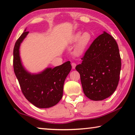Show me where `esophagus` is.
Here are the masks:
<instances>
[{
  "label": "esophagus",
  "mask_w": 135,
  "mask_h": 135,
  "mask_svg": "<svg viewBox=\"0 0 135 135\" xmlns=\"http://www.w3.org/2000/svg\"><path fill=\"white\" fill-rule=\"evenodd\" d=\"M71 66H72L73 69H75V68H76V64L74 63V62H72L71 63Z\"/></svg>",
  "instance_id": "esophagus-1"
}]
</instances>
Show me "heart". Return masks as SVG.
Segmentation results:
<instances>
[{
    "label": "heart",
    "instance_id": "1",
    "mask_svg": "<svg viewBox=\"0 0 135 135\" xmlns=\"http://www.w3.org/2000/svg\"><path fill=\"white\" fill-rule=\"evenodd\" d=\"M92 39V36L88 31H85L81 34V32L78 31L74 33L70 38V43L74 45L77 43L74 49V54L76 55L79 56L85 52L87 47Z\"/></svg>",
    "mask_w": 135,
    "mask_h": 135
}]
</instances>
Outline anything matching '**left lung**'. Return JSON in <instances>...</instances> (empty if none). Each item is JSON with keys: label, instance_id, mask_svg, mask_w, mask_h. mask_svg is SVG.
I'll use <instances>...</instances> for the list:
<instances>
[{"label": "left lung", "instance_id": "1", "mask_svg": "<svg viewBox=\"0 0 135 135\" xmlns=\"http://www.w3.org/2000/svg\"><path fill=\"white\" fill-rule=\"evenodd\" d=\"M76 69L80 75L83 90L93 100H102L113 94L118 86L121 58L115 39L105 31L96 38Z\"/></svg>", "mask_w": 135, "mask_h": 135}]
</instances>
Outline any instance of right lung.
Instances as JSON below:
<instances>
[{
  "mask_svg": "<svg viewBox=\"0 0 135 135\" xmlns=\"http://www.w3.org/2000/svg\"><path fill=\"white\" fill-rule=\"evenodd\" d=\"M16 42L13 48V70L21 91L28 101L37 108H47L55 105L63 95L66 77L71 70L70 61L54 68L47 67L38 73H31L24 67L20 48L29 32L26 31Z\"/></svg>",
  "mask_w": 135,
  "mask_h": 135,
  "instance_id": "right-lung-1",
  "label": "right lung"
}]
</instances>
